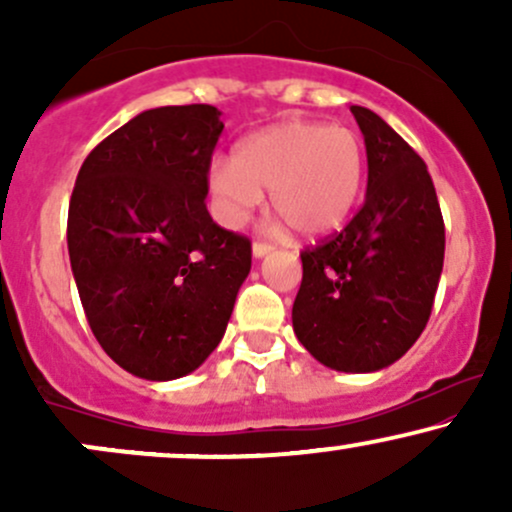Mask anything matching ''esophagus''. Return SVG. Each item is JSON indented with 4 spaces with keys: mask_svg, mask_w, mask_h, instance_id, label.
Listing matches in <instances>:
<instances>
[{
    "mask_svg": "<svg viewBox=\"0 0 512 512\" xmlns=\"http://www.w3.org/2000/svg\"><path fill=\"white\" fill-rule=\"evenodd\" d=\"M272 250H274V245H269V243H260V240H257V243H252V257H255V260H262V257L269 255Z\"/></svg>",
    "mask_w": 512,
    "mask_h": 512,
    "instance_id": "34e87169",
    "label": "esophagus"
}]
</instances>
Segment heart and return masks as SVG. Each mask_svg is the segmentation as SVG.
Masks as SVG:
<instances>
[{
  "instance_id": "b5f03b06",
  "label": "heart",
  "mask_w": 512,
  "mask_h": 512,
  "mask_svg": "<svg viewBox=\"0 0 512 512\" xmlns=\"http://www.w3.org/2000/svg\"><path fill=\"white\" fill-rule=\"evenodd\" d=\"M366 178V149L349 127L289 120L252 132L233 158L209 168V192L223 226H238L262 202L298 236L322 238L354 211Z\"/></svg>"
}]
</instances>
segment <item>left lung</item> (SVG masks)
<instances>
[{
	"instance_id": "left-lung-1",
	"label": "left lung",
	"mask_w": 512,
	"mask_h": 512,
	"mask_svg": "<svg viewBox=\"0 0 512 512\" xmlns=\"http://www.w3.org/2000/svg\"><path fill=\"white\" fill-rule=\"evenodd\" d=\"M368 156L366 202L337 236L301 252L293 332L315 361L375 373L414 346L431 317L445 226L431 175L373 110L351 105Z\"/></svg>"
}]
</instances>
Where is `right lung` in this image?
I'll return each instance as SVG.
<instances>
[{"label": "right lung", "mask_w": 512, "mask_h": 512, "mask_svg": "<svg viewBox=\"0 0 512 512\" xmlns=\"http://www.w3.org/2000/svg\"><path fill=\"white\" fill-rule=\"evenodd\" d=\"M214 105L144 110L76 175L67 245L98 344L137 378L166 383L207 361L248 279L250 240L211 221Z\"/></svg>", "instance_id": "1"}]
</instances>
